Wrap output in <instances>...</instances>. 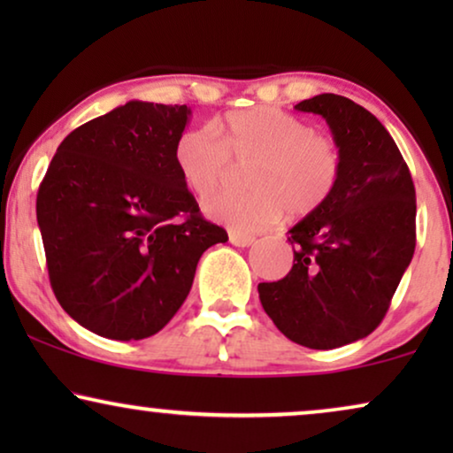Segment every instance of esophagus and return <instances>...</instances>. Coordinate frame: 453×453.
Wrapping results in <instances>:
<instances>
[{
  "label": "esophagus",
  "mask_w": 453,
  "mask_h": 453,
  "mask_svg": "<svg viewBox=\"0 0 453 453\" xmlns=\"http://www.w3.org/2000/svg\"><path fill=\"white\" fill-rule=\"evenodd\" d=\"M228 241H231L234 247H250L253 241H256V237H253V234H247V233L231 231L228 233Z\"/></svg>",
  "instance_id": "esophagus-1"
}]
</instances>
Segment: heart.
<instances>
[{"label":"heart","instance_id":"obj_1","mask_svg":"<svg viewBox=\"0 0 453 453\" xmlns=\"http://www.w3.org/2000/svg\"><path fill=\"white\" fill-rule=\"evenodd\" d=\"M234 163H253L250 194H219L203 212L237 233L276 225L284 210L305 216L336 189L342 152L330 135L315 134L299 117L278 107L231 111L214 127H191L179 135L175 165L196 196H210L225 183Z\"/></svg>","mask_w":453,"mask_h":453}]
</instances>
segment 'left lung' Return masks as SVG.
Instances as JSON below:
<instances>
[{
	"label": "left lung",
	"mask_w": 453,
	"mask_h": 453,
	"mask_svg": "<svg viewBox=\"0 0 453 453\" xmlns=\"http://www.w3.org/2000/svg\"><path fill=\"white\" fill-rule=\"evenodd\" d=\"M295 109L324 117L342 173L334 194L288 231V274L257 290L284 336L330 350L369 336L388 313L417 245V196L394 138L361 104L327 92Z\"/></svg>",
	"instance_id": "left-lung-1"
}]
</instances>
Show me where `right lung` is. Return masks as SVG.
I'll return each mask as SVG.
<instances>
[{
    "mask_svg": "<svg viewBox=\"0 0 453 453\" xmlns=\"http://www.w3.org/2000/svg\"><path fill=\"white\" fill-rule=\"evenodd\" d=\"M188 104L129 101L61 142L36 196L49 280L86 330L142 340L188 299L225 228L200 214L175 165Z\"/></svg>",
    "mask_w": 453,
    "mask_h": 453,
    "instance_id": "add662e5",
    "label": "right lung"
}]
</instances>
